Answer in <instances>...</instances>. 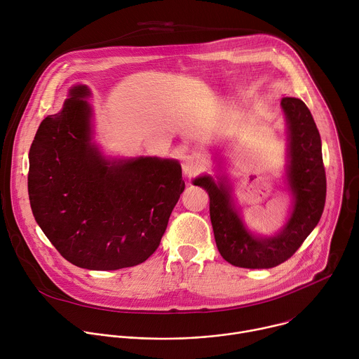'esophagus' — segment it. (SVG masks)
<instances>
[{"label": "esophagus", "instance_id": "1", "mask_svg": "<svg viewBox=\"0 0 359 359\" xmlns=\"http://www.w3.org/2000/svg\"><path fill=\"white\" fill-rule=\"evenodd\" d=\"M182 169H183L184 175L191 176V175H194V173H197L203 169V162L196 155H186L182 159Z\"/></svg>", "mask_w": 359, "mask_h": 359}]
</instances>
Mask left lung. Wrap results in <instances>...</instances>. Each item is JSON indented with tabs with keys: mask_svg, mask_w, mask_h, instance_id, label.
I'll list each match as a JSON object with an SVG mask.
<instances>
[{
	"mask_svg": "<svg viewBox=\"0 0 359 359\" xmlns=\"http://www.w3.org/2000/svg\"><path fill=\"white\" fill-rule=\"evenodd\" d=\"M281 109L287 125L285 187L292 208L285 224L273 236L252 233L233 198L227 176L204 175L194 180L210 197V220L222 257L243 269H271L299 248L318 224L327 194L321 137L314 118L298 97H283Z\"/></svg>",
	"mask_w": 359,
	"mask_h": 359,
	"instance_id": "1",
	"label": "left lung"
}]
</instances>
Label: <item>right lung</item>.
I'll return each mask as SVG.
<instances>
[{"instance_id":"obj_1","label":"right lung","mask_w":359,"mask_h":359,"mask_svg":"<svg viewBox=\"0 0 359 359\" xmlns=\"http://www.w3.org/2000/svg\"><path fill=\"white\" fill-rule=\"evenodd\" d=\"M90 89L74 85L29 149L34 217L76 267H133L156 251L184 190L182 166L156 156L107 158L93 140Z\"/></svg>"}]
</instances>
